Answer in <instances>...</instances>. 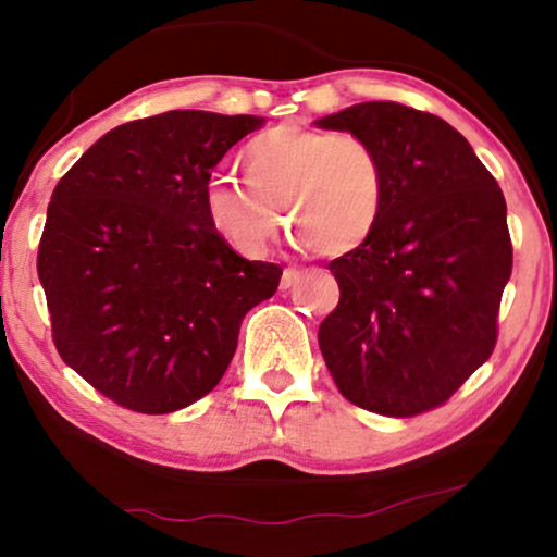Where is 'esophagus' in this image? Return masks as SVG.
Returning <instances> with one entry per match:
<instances>
[{
  "label": "esophagus",
  "instance_id": "1",
  "mask_svg": "<svg viewBox=\"0 0 557 557\" xmlns=\"http://www.w3.org/2000/svg\"><path fill=\"white\" fill-rule=\"evenodd\" d=\"M299 276H301V271H296V269H286L284 273H281V288H292L296 281H299Z\"/></svg>",
  "mask_w": 557,
  "mask_h": 557
}]
</instances>
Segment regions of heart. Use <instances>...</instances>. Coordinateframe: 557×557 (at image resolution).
Here are the masks:
<instances>
[{"label": "heart", "mask_w": 557, "mask_h": 557, "mask_svg": "<svg viewBox=\"0 0 557 557\" xmlns=\"http://www.w3.org/2000/svg\"><path fill=\"white\" fill-rule=\"evenodd\" d=\"M243 187L212 177L205 215L212 231L246 258H263L281 231V213L296 246L345 256L375 233L385 208V170L368 139L299 124L253 136L240 154Z\"/></svg>", "instance_id": "obj_1"}]
</instances>
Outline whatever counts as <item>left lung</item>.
<instances>
[{
	"label": "left lung",
	"instance_id": "1",
	"mask_svg": "<svg viewBox=\"0 0 557 557\" xmlns=\"http://www.w3.org/2000/svg\"><path fill=\"white\" fill-rule=\"evenodd\" d=\"M314 124L368 139L385 170L375 233L330 263L339 304L319 324V349L349 403L418 416L451 398L497 342L512 273L505 195L433 113L368 101Z\"/></svg>",
	"mask_w": 557,
	"mask_h": 557
}]
</instances>
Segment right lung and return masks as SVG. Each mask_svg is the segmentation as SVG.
Wrapping results in <instances>:
<instances>
[{"label":"right lung","instance_id":"right-lung-1","mask_svg":"<svg viewBox=\"0 0 557 557\" xmlns=\"http://www.w3.org/2000/svg\"><path fill=\"white\" fill-rule=\"evenodd\" d=\"M261 116L166 111L103 134L58 182L37 250L67 368L136 413H172L225 375L243 317L281 265L246 261L205 215V187Z\"/></svg>","mask_w":557,"mask_h":557}]
</instances>
